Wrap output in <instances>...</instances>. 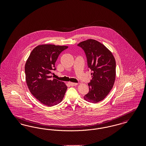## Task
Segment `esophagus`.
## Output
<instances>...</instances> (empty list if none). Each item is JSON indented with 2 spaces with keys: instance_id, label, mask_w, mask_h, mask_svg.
Here are the masks:
<instances>
[{
  "instance_id": "34e87169",
  "label": "esophagus",
  "mask_w": 146,
  "mask_h": 146,
  "mask_svg": "<svg viewBox=\"0 0 146 146\" xmlns=\"http://www.w3.org/2000/svg\"><path fill=\"white\" fill-rule=\"evenodd\" d=\"M69 84H70V86H76L78 85V84L75 83H72V82H69Z\"/></svg>"
}]
</instances>
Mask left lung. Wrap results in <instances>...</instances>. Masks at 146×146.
I'll return each instance as SVG.
<instances>
[{"label":"left lung","instance_id":"obj_1","mask_svg":"<svg viewBox=\"0 0 146 146\" xmlns=\"http://www.w3.org/2000/svg\"><path fill=\"white\" fill-rule=\"evenodd\" d=\"M78 46L83 49L88 68L92 71V80L88 84L89 92L84 97L93 104L103 100L111 90L115 79L116 63L111 52L104 44L94 39L80 42Z\"/></svg>","mask_w":146,"mask_h":146}]
</instances>
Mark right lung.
Here are the masks:
<instances>
[{"label":"right lung","mask_w":146,"mask_h":146,"mask_svg":"<svg viewBox=\"0 0 146 146\" xmlns=\"http://www.w3.org/2000/svg\"><path fill=\"white\" fill-rule=\"evenodd\" d=\"M67 46L40 45L33 49L26 61V83L31 94L42 104L51 107L60 103L67 86L56 79L51 80L56 61Z\"/></svg>","instance_id":"right-lung-1"}]
</instances>
